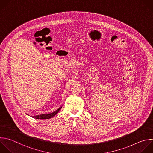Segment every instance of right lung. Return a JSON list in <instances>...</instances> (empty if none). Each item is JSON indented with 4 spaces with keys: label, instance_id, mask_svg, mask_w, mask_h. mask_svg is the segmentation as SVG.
<instances>
[{
    "label": "right lung",
    "instance_id": "1",
    "mask_svg": "<svg viewBox=\"0 0 153 153\" xmlns=\"http://www.w3.org/2000/svg\"><path fill=\"white\" fill-rule=\"evenodd\" d=\"M62 108V107L59 108L58 109H57L56 111L54 112L50 113V114H41L39 115H36L35 117H32L33 118L35 119H40V120H45V119H49V118H53Z\"/></svg>",
    "mask_w": 153,
    "mask_h": 153
}]
</instances>
